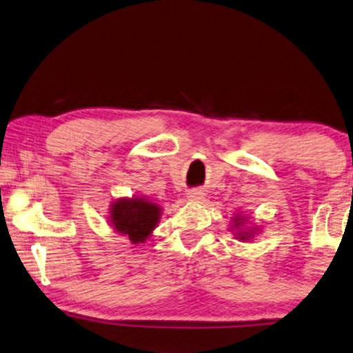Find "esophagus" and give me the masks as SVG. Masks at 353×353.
<instances>
[{
    "mask_svg": "<svg viewBox=\"0 0 353 353\" xmlns=\"http://www.w3.org/2000/svg\"><path fill=\"white\" fill-rule=\"evenodd\" d=\"M188 198L192 201H201V199H203V193L196 192V190H193V192L188 193Z\"/></svg>",
    "mask_w": 353,
    "mask_h": 353,
    "instance_id": "obj_1",
    "label": "esophagus"
}]
</instances>
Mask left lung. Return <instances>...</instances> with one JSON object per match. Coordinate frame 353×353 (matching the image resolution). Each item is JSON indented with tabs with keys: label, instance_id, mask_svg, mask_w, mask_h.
<instances>
[{
	"label": "left lung",
	"instance_id": "1",
	"mask_svg": "<svg viewBox=\"0 0 353 353\" xmlns=\"http://www.w3.org/2000/svg\"><path fill=\"white\" fill-rule=\"evenodd\" d=\"M243 216H236L234 218V226H242L243 225ZM256 231V229H254ZM251 236H253V232L251 231H248V232H245V231H242V232H239V236H237V239H240V240H248Z\"/></svg>",
	"mask_w": 353,
	"mask_h": 353
}]
</instances>
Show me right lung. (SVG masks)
<instances>
[{
	"label": "right lung",
	"mask_w": 353,
	"mask_h": 353,
	"mask_svg": "<svg viewBox=\"0 0 353 353\" xmlns=\"http://www.w3.org/2000/svg\"><path fill=\"white\" fill-rule=\"evenodd\" d=\"M159 204L143 198L117 199L111 205L110 223L114 231L127 236L132 243H144L160 218Z\"/></svg>",
	"instance_id": "add662e5"
}]
</instances>
